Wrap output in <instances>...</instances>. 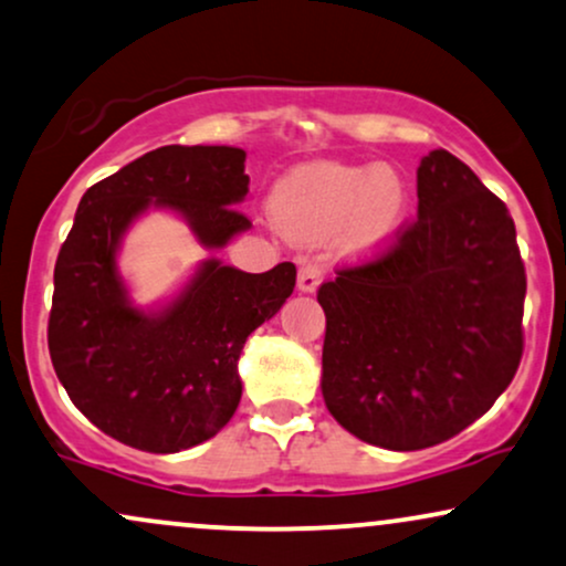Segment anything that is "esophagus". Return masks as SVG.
<instances>
[{
	"label": "esophagus",
	"mask_w": 566,
	"mask_h": 566,
	"mask_svg": "<svg viewBox=\"0 0 566 566\" xmlns=\"http://www.w3.org/2000/svg\"><path fill=\"white\" fill-rule=\"evenodd\" d=\"M323 277H325V270L319 268L317 262H304L302 268H298V291L312 294V291L323 283Z\"/></svg>",
	"instance_id": "34e87169"
}]
</instances>
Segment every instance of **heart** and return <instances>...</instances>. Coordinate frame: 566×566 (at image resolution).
Wrapping results in <instances>:
<instances>
[{"instance_id": "1", "label": "heart", "mask_w": 566, "mask_h": 566, "mask_svg": "<svg viewBox=\"0 0 566 566\" xmlns=\"http://www.w3.org/2000/svg\"><path fill=\"white\" fill-rule=\"evenodd\" d=\"M409 207L403 178L390 167L315 163L272 188L277 228L296 241H323L344 228L348 254H378L394 241Z\"/></svg>"}]
</instances>
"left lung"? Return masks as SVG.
I'll list each match as a JSON object with an SVG mask.
<instances>
[{
	"mask_svg": "<svg viewBox=\"0 0 566 566\" xmlns=\"http://www.w3.org/2000/svg\"><path fill=\"white\" fill-rule=\"evenodd\" d=\"M417 220L319 285L323 396L340 428L420 451L480 420L517 375L527 275L504 201L451 151L417 167Z\"/></svg>",
	"mask_w": 566,
	"mask_h": 566,
	"instance_id": "left-lung-1",
	"label": "left lung"
}]
</instances>
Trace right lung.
<instances>
[{"instance_id":"1","label":"right lung","mask_w":566,"mask_h":566,"mask_svg":"<svg viewBox=\"0 0 566 566\" xmlns=\"http://www.w3.org/2000/svg\"><path fill=\"white\" fill-rule=\"evenodd\" d=\"M247 151L163 146L83 193L54 264L49 357L70 401L109 438L149 453H176L226 428L241 401L239 357L251 333L281 310L296 268L241 272L205 262L159 315L125 298L115 251L149 205L191 222L205 247H226L251 220Z\"/></svg>"}]
</instances>
